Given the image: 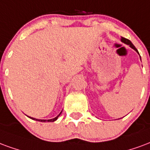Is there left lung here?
Returning a JSON list of instances; mask_svg holds the SVG:
<instances>
[{
    "instance_id": "8db88e82",
    "label": "left lung",
    "mask_w": 150,
    "mask_h": 150,
    "mask_svg": "<svg viewBox=\"0 0 150 150\" xmlns=\"http://www.w3.org/2000/svg\"><path fill=\"white\" fill-rule=\"evenodd\" d=\"M121 41H122V42H123V43L126 44V45H129V46H130L131 48H132V49H133V50H135V51H136V52H137L138 54H139V52H138L137 50V49H136V47L133 45V44H132V42H131L130 40H128V39H126V38H121Z\"/></svg>"
}]
</instances>
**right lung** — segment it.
I'll return each mask as SVG.
<instances>
[{
    "label": "right lung",
    "mask_w": 150,
    "mask_h": 150,
    "mask_svg": "<svg viewBox=\"0 0 150 150\" xmlns=\"http://www.w3.org/2000/svg\"><path fill=\"white\" fill-rule=\"evenodd\" d=\"M62 112H60V113H59L58 115L56 117H54V118H52V119H50V120H41V119H36V118H33V117H29V118L33 119V120H35V121H40V122H46V121H48V122H49V121H50V122H52V121H55L56 120H57V119L58 118V117L60 115H61V113H62Z\"/></svg>",
    "instance_id": "1"
}]
</instances>
